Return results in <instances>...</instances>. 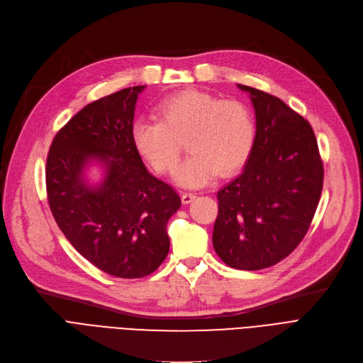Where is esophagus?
I'll return each instance as SVG.
<instances>
[{
  "mask_svg": "<svg viewBox=\"0 0 363 363\" xmlns=\"http://www.w3.org/2000/svg\"><path fill=\"white\" fill-rule=\"evenodd\" d=\"M194 199H196V194H194V193H188V191H185V193H182V194H181V200H182V203H184V204H189V203H191Z\"/></svg>",
  "mask_w": 363,
  "mask_h": 363,
  "instance_id": "obj_1",
  "label": "esophagus"
}]
</instances>
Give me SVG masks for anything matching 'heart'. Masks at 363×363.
<instances>
[{
  "instance_id": "1",
  "label": "heart",
  "mask_w": 363,
  "mask_h": 363,
  "mask_svg": "<svg viewBox=\"0 0 363 363\" xmlns=\"http://www.w3.org/2000/svg\"><path fill=\"white\" fill-rule=\"evenodd\" d=\"M255 135L249 107L199 89L164 99L159 106V119L141 118L130 129L133 147L159 174L174 169L181 141H185L189 152L174 174L175 181L185 186L204 185L216 174H234L249 157Z\"/></svg>"
}]
</instances>
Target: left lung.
Here are the masks:
<instances>
[{
	"label": "left lung",
	"instance_id": "left-lung-1",
	"mask_svg": "<svg viewBox=\"0 0 363 363\" xmlns=\"http://www.w3.org/2000/svg\"><path fill=\"white\" fill-rule=\"evenodd\" d=\"M237 86L250 94L256 137L241 175L218 191L213 247L231 268L257 271L287 257L306 235L323 164L306 119L275 95Z\"/></svg>",
	"mask_w": 363,
	"mask_h": 363
}]
</instances>
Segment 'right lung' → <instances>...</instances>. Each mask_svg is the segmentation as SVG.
<instances>
[{"label": "right lung", "instance_id": "obj_1", "mask_svg": "<svg viewBox=\"0 0 363 363\" xmlns=\"http://www.w3.org/2000/svg\"><path fill=\"white\" fill-rule=\"evenodd\" d=\"M144 88L121 89L76 113L54 137L45 169L62 233L99 269L128 279L150 275L166 259L167 220L181 207L175 189L150 174L132 143ZM91 162L105 172L97 186L84 178Z\"/></svg>", "mask_w": 363, "mask_h": 363}]
</instances>
